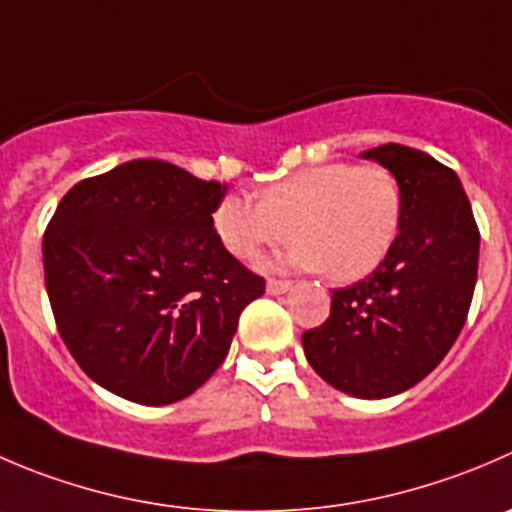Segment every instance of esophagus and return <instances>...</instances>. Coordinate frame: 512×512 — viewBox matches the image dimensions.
<instances>
[{"label":"esophagus","instance_id":"esophagus-1","mask_svg":"<svg viewBox=\"0 0 512 512\" xmlns=\"http://www.w3.org/2000/svg\"><path fill=\"white\" fill-rule=\"evenodd\" d=\"M290 287H292L290 280H275V277L267 280V292H270V295H282V292H287Z\"/></svg>","mask_w":512,"mask_h":512}]
</instances>
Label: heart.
Returning <instances> with one entry per match:
<instances>
[{
	"label": "heart",
	"instance_id": "b5f03b06",
	"mask_svg": "<svg viewBox=\"0 0 512 512\" xmlns=\"http://www.w3.org/2000/svg\"><path fill=\"white\" fill-rule=\"evenodd\" d=\"M403 192L380 165L307 167L262 190L260 200L222 197L212 212L217 240L240 260H257L295 237L287 265L355 282L380 267L398 240Z\"/></svg>",
	"mask_w": 512,
	"mask_h": 512
}]
</instances>
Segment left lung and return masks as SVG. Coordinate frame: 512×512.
<instances>
[{
	"instance_id": "8db88e82",
	"label": "left lung",
	"mask_w": 512,
	"mask_h": 512,
	"mask_svg": "<svg viewBox=\"0 0 512 512\" xmlns=\"http://www.w3.org/2000/svg\"><path fill=\"white\" fill-rule=\"evenodd\" d=\"M362 157L398 180V240L372 275L332 290L330 317L302 335V347L332 388L380 400L418 385L458 340L478 280L480 232L458 175L435 157L395 142Z\"/></svg>"
}]
</instances>
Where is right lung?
Masks as SVG:
<instances>
[{"mask_svg":"<svg viewBox=\"0 0 512 512\" xmlns=\"http://www.w3.org/2000/svg\"><path fill=\"white\" fill-rule=\"evenodd\" d=\"M227 185L162 160L77 182L44 232V285L77 365L109 393L170 405L210 380L265 292L217 240Z\"/></svg>","mask_w":512,"mask_h":512,"instance_id":"1","label":"right lung"}]
</instances>
